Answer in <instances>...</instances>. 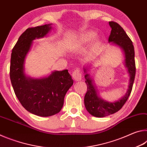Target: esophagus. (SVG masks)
Here are the masks:
<instances>
[{"mask_svg":"<svg viewBox=\"0 0 147 147\" xmlns=\"http://www.w3.org/2000/svg\"><path fill=\"white\" fill-rule=\"evenodd\" d=\"M72 77L75 81H80L82 79V72L79 69H76L72 74Z\"/></svg>","mask_w":147,"mask_h":147,"instance_id":"obj_1","label":"esophagus"}]
</instances>
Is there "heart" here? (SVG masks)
<instances>
[{"instance_id": "1", "label": "heart", "mask_w": 147, "mask_h": 147, "mask_svg": "<svg viewBox=\"0 0 147 147\" xmlns=\"http://www.w3.org/2000/svg\"><path fill=\"white\" fill-rule=\"evenodd\" d=\"M94 38V34L92 32H86L78 36L76 39V44L77 45H82L88 43Z\"/></svg>"}]
</instances>
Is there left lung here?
I'll list each match as a JSON object with an SVG mask.
<instances>
[{
    "mask_svg": "<svg viewBox=\"0 0 147 147\" xmlns=\"http://www.w3.org/2000/svg\"><path fill=\"white\" fill-rule=\"evenodd\" d=\"M109 24L111 28V31L108 41L109 43L113 42V43L118 45L123 50L125 58L124 64L127 68L130 76V81L128 89L125 95L117 101L113 102H107L98 96V91L94 84L93 80L91 78L90 74L87 73L88 69L84 68V72L86 73L85 82L88 86V91L84 97V104L87 111L91 115L96 117H104L120 110L127 101L131 93L136 75L135 53L132 41L118 23L110 21L109 22Z\"/></svg>",
    "mask_w": 147,
    "mask_h": 147,
    "instance_id": "obj_1",
    "label": "left lung"
}]
</instances>
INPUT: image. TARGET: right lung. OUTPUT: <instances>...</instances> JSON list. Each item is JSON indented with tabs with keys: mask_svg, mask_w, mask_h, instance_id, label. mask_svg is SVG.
<instances>
[{
	"mask_svg": "<svg viewBox=\"0 0 147 147\" xmlns=\"http://www.w3.org/2000/svg\"><path fill=\"white\" fill-rule=\"evenodd\" d=\"M51 29V24L26 29L19 37L11 56L9 75L15 94L27 111L41 117L59 113L65 94L73 84L67 69L55 71L41 78H32L24 73V61L32 42L46 36Z\"/></svg>",
	"mask_w": 147,
	"mask_h": 147,
	"instance_id": "add662e5",
	"label": "right lung"
}]
</instances>
